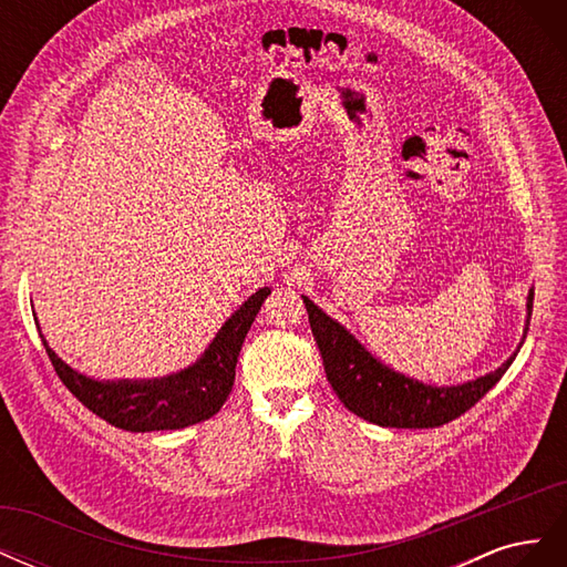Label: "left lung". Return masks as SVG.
<instances>
[{
    "label": "left lung",
    "instance_id": "obj_1",
    "mask_svg": "<svg viewBox=\"0 0 567 567\" xmlns=\"http://www.w3.org/2000/svg\"><path fill=\"white\" fill-rule=\"evenodd\" d=\"M532 300H535V290H529L527 296L525 336L532 317ZM302 302L310 315L326 379L336 390L338 400L359 419L383 427H437L458 419L499 383L520 350L513 352L499 369L480 375L475 381L437 388L392 371L379 362L346 326L321 312L310 298L302 296Z\"/></svg>",
    "mask_w": 567,
    "mask_h": 567
}]
</instances>
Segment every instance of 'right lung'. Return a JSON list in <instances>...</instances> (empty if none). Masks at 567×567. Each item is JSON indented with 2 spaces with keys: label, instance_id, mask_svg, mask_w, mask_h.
Wrapping results in <instances>:
<instances>
[{
  "label": "right lung",
  "instance_id": "obj_1",
  "mask_svg": "<svg viewBox=\"0 0 567 567\" xmlns=\"http://www.w3.org/2000/svg\"><path fill=\"white\" fill-rule=\"evenodd\" d=\"M271 290L265 286L252 293L225 321L192 367L151 381H96L68 367L49 348L40 333L44 350L59 379L92 414L130 433L179 431L215 416L234 388L236 362L250 326ZM40 329V323H38Z\"/></svg>",
  "mask_w": 567,
  "mask_h": 567
}]
</instances>
